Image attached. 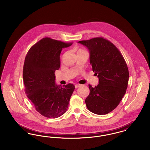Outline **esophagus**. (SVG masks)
<instances>
[{"instance_id":"34e87169","label":"esophagus","mask_w":150,"mask_h":150,"mask_svg":"<svg viewBox=\"0 0 150 150\" xmlns=\"http://www.w3.org/2000/svg\"><path fill=\"white\" fill-rule=\"evenodd\" d=\"M80 86V84H75V87L76 88H78Z\"/></svg>"}]
</instances>
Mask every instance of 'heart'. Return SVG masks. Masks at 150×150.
I'll list each match as a JSON object with an SVG mask.
<instances>
[{"label": "heart", "mask_w": 150, "mask_h": 150, "mask_svg": "<svg viewBox=\"0 0 150 150\" xmlns=\"http://www.w3.org/2000/svg\"><path fill=\"white\" fill-rule=\"evenodd\" d=\"M79 50H81V49H80Z\"/></svg>", "instance_id": "heart-1"}]
</instances>
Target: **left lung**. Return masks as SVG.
I'll use <instances>...</instances> for the list:
<instances>
[{"mask_svg": "<svg viewBox=\"0 0 150 150\" xmlns=\"http://www.w3.org/2000/svg\"><path fill=\"white\" fill-rule=\"evenodd\" d=\"M78 43L88 49L92 71L98 78L97 86L88 85L86 106L95 114H108L118 105L126 93L129 78L126 63L115 45L103 37Z\"/></svg>", "mask_w": 150, "mask_h": 150, "instance_id": "left-lung-1", "label": "left lung"}]
</instances>
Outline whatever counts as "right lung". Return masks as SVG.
I'll use <instances>...</instances> for the list:
<instances>
[{"mask_svg": "<svg viewBox=\"0 0 150 150\" xmlns=\"http://www.w3.org/2000/svg\"><path fill=\"white\" fill-rule=\"evenodd\" d=\"M72 44L45 37L30 47L25 58L23 75L25 93L35 110L46 117H59L69 107L75 86L56 84L55 72L60 67L62 49Z\"/></svg>", "mask_w": 150, "mask_h": 150, "instance_id": "obj_1", "label": "right lung"}]
</instances>
